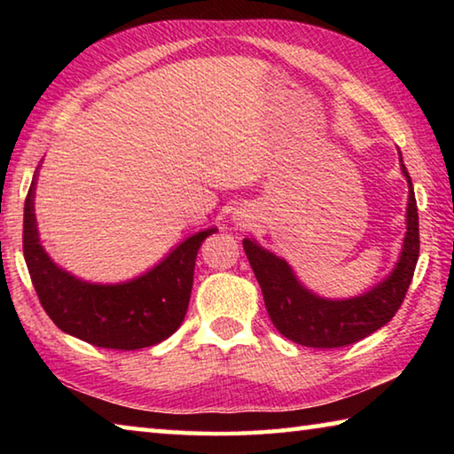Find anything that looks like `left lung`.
I'll return each mask as SVG.
<instances>
[{"label":"left lung","mask_w":454,"mask_h":454,"mask_svg":"<svg viewBox=\"0 0 454 454\" xmlns=\"http://www.w3.org/2000/svg\"><path fill=\"white\" fill-rule=\"evenodd\" d=\"M401 153V152H398ZM401 170L409 182L406 234L395 270L364 294L344 301L317 296L296 278L286 260L264 250L256 240L244 238V252L262 288L272 325L288 340L310 348H338L363 340L393 320L411 286L419 260V210L411 176L401 156Z\"/></svg>","instance_id":"8db88e82"}]
</instances>
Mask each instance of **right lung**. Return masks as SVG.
<instances>
[{
    "label": "right lung",
    "mask_w": 454,
    "mask_h": 454,
    "mask_svg": "<svg viewBox=\"0 0 454 454\" xmlns=\"http://www.w3.org/2000/svg\"><path fill=\"white\" fill-rule=\"evenodd\" d=\"M35 178L24 206V256L37 298L59 330L102 348L136 350L166 340L186 317L198 250L218 228L190 236L142 276L121 284L75 278L40 244L34 212Z\"/></svg>",
    "instance_id": "obj_1"
}]
</instances>
